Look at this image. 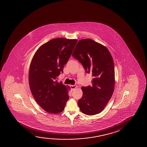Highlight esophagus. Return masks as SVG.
<instances>
[{
  "mask_svg": "<svg viewBox=\"0 0 147 147\" xmlns=\"http://www.w3.org/2000/svg\"><path fill=\"white\" fill-rule=\"evenodd\" d=\"M70 87L71 89H74L76 88L77 87V86L76 85H70Z\"/></svg>",
  "mask_w": 147,
  "mask_h": 147,
  "instance_id": "esophagus-1",
  "label": "esophagus"
}]
</instances>
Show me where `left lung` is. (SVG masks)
<instances>
[{"instance_id": "obj_1", "label": "left lung", "mask_w": 147, "mask_h": 147, "mask_svg": "<svg viewBox=\"0 0 147 147\" xmlns=\"http://www.w3.org/2000/svg\"><path fill=\"white\" fill-rule=\"evenodd\" d=\"M72 56L93 77L91 85L81 88L82 97L78 102L80 110L88 115L99 113L111 99L115 89L113 57L106 47L89 38L79 40Z\"/></svg>"}]
</instances>
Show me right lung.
I'll return each instance as SVG.
<instances>
[{
	"mask_svg": "<svg viewBox=\"0 0 147 147\" xmlns=\"http://www.w3.org/2000/svg\"><path fill=\"white\" fill-rule=\"evenodd\" d=\"M77 42L76 39L56 38L37 50L30 62L28 81L32 96L45 111L61 113L66 105L70 87L57 81Z\"/></svg>",
	"mask_w": 147,
	"mask_h": 147,
	"instance_id": "right-lung-1",
	"label": "right lung"
}]
</instances>
